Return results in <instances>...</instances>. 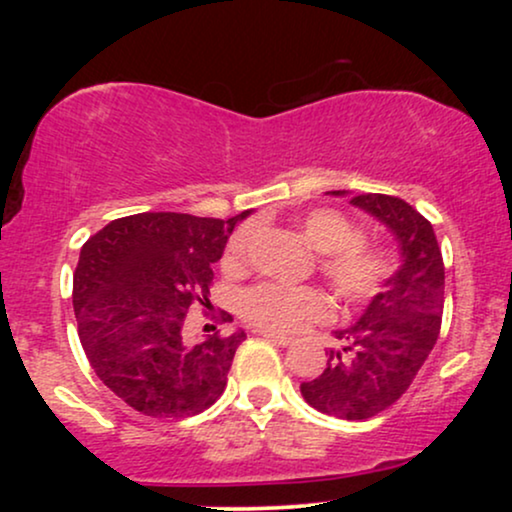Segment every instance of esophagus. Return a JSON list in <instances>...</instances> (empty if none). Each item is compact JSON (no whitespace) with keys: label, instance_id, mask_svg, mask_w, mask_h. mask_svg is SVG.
I'll list each match as a JSON object with an SVG mask.
<instances>
[{"label":"esophagus","instance_id":"obj_1","mask_svg":"<svg viewBox=\"0 0 512 512\" xmlns=\"http://www.w3.org/2000/svg\"><path fill=\"white\" fill-rule=\"evenodd\" d=\"M257 334L264 339H269V342L279 344V346H291L296 339L293 337H286V334H279V332H272V330H257Z\"/></svg>","mask_w":512,"mask_h":512}]
</instances>
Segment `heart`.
Wrapping results in <instances>:
<instances>
[{"label":"heart","mask_w":512,"mask_h":512,"mask_svg":"<svg viewBox=\"0 0 512 512\" xmlns=\"http://www.w3.org/2000/svg\"><path fill=\"white\" fill-rule=\"evenodd\" d=\"M301 231L310 248L322 252L320 272L344 303H366L378 296L392 274L390 255L366 243L361 228L337 209H313L301 219ZM250 228L240 226L223 250V267L236 269L248 250ZM238 310L262 330L296 332L308 322L325 320L330 301L313 286H289L260 281L240 291Z\"/></svg>","instance_id":"1"}]
</instances>
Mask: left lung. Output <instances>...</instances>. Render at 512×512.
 I'll use <instances>...</instances> for the list:
<instances>
[{"instance_id":"obj_1","label":"left lung","mask_w":512,"mask_h":512,"mask_svg":"<svg viewBox=\"0 0 512 512\" xmlns=\"http://www.w3.org/2000/svg\"><path fill=\"white\" fill-rule=\"evenodd\" d=\"M351 204L390 228L402 250V267L385 281L358 322L337 332L344 346L330 351L327 368L301 385V395L322 414L361 421L392 407L436 346L445 267L431 221L404 199L368 192L351 197Z\"/></svg>"}]
</instances>
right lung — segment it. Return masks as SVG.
<instances>
[{
	"instance_id": "1",
	"label": "right lung",
	"mask_w": 512,
	"mask_h": 512,
	"mask_svg": "<svg viewBox=\"0 0 512 512\" xmlns=\"http://www.w3.org/2000/svg\"><path fill=\"white\" fill-rule=\"evenodd\" d=\"M248 214L144 211L110 221L81 248L72 291L81 346L103 385L144 416L199 414L226 390L245 332L187 344L182 327L190 305H209L211 267Z\"/></svg>"
}]
</instances>
